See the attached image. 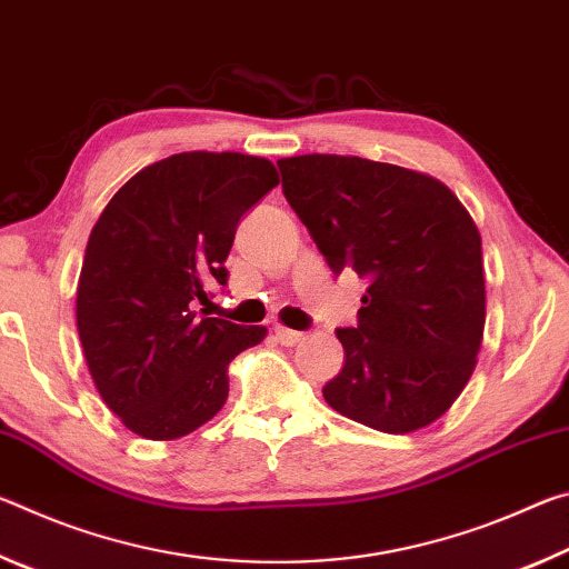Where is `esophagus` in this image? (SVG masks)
Wrapping results in <instances>:
<instances>
[{"mask_svg":"<svg viewBox=\"0 0 569 569\" xmlns=\"http://www.w3.org/2000/svg\"><path fill=\"white\" fill-rule=\"evenodd\" d=\"M273 336L281 346H296L303 339V333H298L293 329H286V326H273Z\"/></svg>","mask_w":569,"mask_h":569,"instance_id":"34e87169","label":"esophagus"}]
</instances>
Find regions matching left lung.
Listing matches in <instances>:
<instances>
[{
	"mask_svg": "<svg viewBox=\"0 0 569 569\" xmlns=\"http://www.w3.org/2000/svg\"><path fill=\"white\" fill-rule=\"evenodd\" d=\"M283 196L331 271L366 278L329 407L387 435L429 427L465 391L485 336L475 220L445 182L356 156L278 160Z\"/></svg>",
	"mask_w": 569,
	"mask_h": 569,
	"instance_id": "left-lung-1",
	"label": "left lung"
}]
</instances>
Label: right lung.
Returning <instances> with one entry per match:
<instances>
[{"mask_svg": "<svg viewBox=\"0 0 569 569\" xmlns=\"http://www.w3.org/2000/svg\"><path fill=\"white\" fill-rule=\"evenodd\" d=\"M278 186L271 160L178 152L114 192L77 283V331L102 401L132 435L168 441L228 399V363L266 339L198 311L226 286L238 220Z\"/></svg>", "mask_w": 569, "mask_h": 569, "instance_id": "add662e5", "label": "right lung"}]
</instances>
